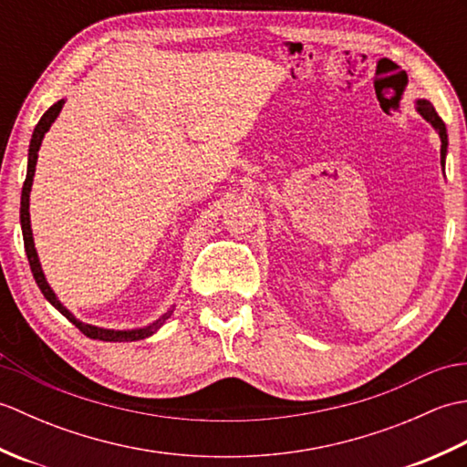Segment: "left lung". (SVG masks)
I'll list each match as a JSON object with an SVG mask.
<instances>
[{
  "label": "left lung",
  "mask_w": 467,
  "mask_h": 467,
  "mask_svg": "<svg viewBox=\"0 0 467 467\" xmlns=\"http://www.w3.org/2000/svg\"><path fill=\"white\" fill-rule=\"evenodd\" d=\"M415 110H418L425 120H428L435 130L440 134V140H441V166L445 164V154H448V130H445V124L441 118L435 112V108L428 102V100H418L415 102Z\"/></svg>",
  "instance_id": "left-lung-1"
}]
</instances>
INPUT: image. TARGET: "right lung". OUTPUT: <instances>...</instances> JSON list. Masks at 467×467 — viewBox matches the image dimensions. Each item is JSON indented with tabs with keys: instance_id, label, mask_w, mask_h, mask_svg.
Wrapping results in <instances>:
<instances>
[{
	"instance_id": "obj_1",
	"label": "right lung",
	"mask_w": 467,
	"mask_h": 467,
	"mask_svg": "<svg viewBox=\"0 0 467 467\" xmlns=\"http://www.w3.org/2000/svg\"><path fill=\"white\" fill-rule=\"evenodd\" d=\"M64 108V100H57L54 106L47 108V112L39 118L37 126L34 128V134H32V142H29V152H27V174H26V182L22 188V206H19V223H22V233H24V246H26V254H27V261H29V269L34 273V279L39 286V291L44 293L46 299L52 303L56 309L62 313L69 323H74L78 329H80L86 337H90V339H98V341H110V343H124V341H140L146 339V337L154 335L161 327L164 325V321L168 317L172 315L174 306L171 311H166L161 319H156L154 323L142 327V329H128V331H116V329H102V327H94V325H88L78 321L76 317L69 313L66 306L57 301L56 293L52 291V286L47 285L46 281V275L42 271V265H39L37 259V253H36V246H34V236H32V224H29V192H32V182H34V172H36V162H37V150L39 146H42V140L46 132L49 130V126L54 124V120L57 118V114L62 112Z\"/></svg>"
}]
</instances>
